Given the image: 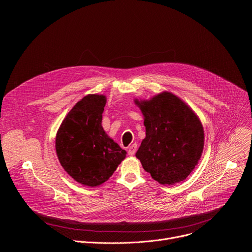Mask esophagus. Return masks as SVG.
Returning <instances> with one entry per match:
<instances>
[{"instance_id":"esophagus-1","label":"esophagus","mask_w":252,"mask_h":252,"mask_svg":"<svg viewBox=\"0 0 252 252\" xmlns=\"http://www.w3.org/2000/svg\"><path fill=\"white\" fill-rule=\"evenodd\" d=\"M136 152V145L135 143H133V145H131L129 148H128V155L129 156H133Z\"/></svg>"}]
</instances>
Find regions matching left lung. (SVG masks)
Listing matches in <instances>:
<instances>
[{
	"mask_svg": "<svg viewBox=\"0 0 252 252\" xmlns=\"http://www.w3.org/2000/svg\"><path fill=\"white\" fill-rule=\"evenodd\" d=\"M146 126V137L135 154L143 169L160 185L183 182L201 158L204 131L191 107L172 93L150 99L134 98Z\"/></svg>",
	"mask_w": 252,
	"mask_h": 252,
	"instance_id": "left-lung-1",
	"label": "left lung"
}]
</instances>
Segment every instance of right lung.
Instances as JSON below:
<instances>
[{"instance_id": "obj_1", "label": "right lung", "mask_w": 252, "mask_h": 252, "mask_svg": "<svg viewBox=\"0 0 252 252\" xmlns=\"http://www.w3.org/2000/svg\"><path fill=\"white\" fill-rule=\"evenodd\" d=\"M105 102L103 94L84 96L65 116L56 135L61 165L86 187L95 188L106 182L126 156L101 126Z\"/></svg>"}]
</instances>
